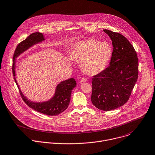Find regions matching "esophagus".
<instances>
[{"label": "esophagus", "mask_w": 155, "mask_h": 155, "mask_svg": "<svg viewBox=\"0 0 155 155\" xmlns=\"http://www.w3.org/2000/svg\"><path fill=\"white\" fill-rule=\"evenodd\" d=\"M87 81V79L86 78H82L81 80H80V83H85V82H86Z\"/></svg>", "instance_id": "34e87169"}]
</instances>
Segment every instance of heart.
Masks as SVG:
<instances>
[{
	"instance_id": "1",
	"label": "heart",
	"mask_w": 155,
	"mask_h": 155,
	"mask_svg": "<svg viewBox=\"0 0 155 155\" xmlns=\"http://www.w3.org/2000/svg\"><path fill=\"white\" fill-rule=\"evenodd\" d=\"M112 50L106 42L89 39L77 42L71 55L72 59L81 62V69L86 74L95 75L107 66Z\"/></svg>"
}]
</instances>
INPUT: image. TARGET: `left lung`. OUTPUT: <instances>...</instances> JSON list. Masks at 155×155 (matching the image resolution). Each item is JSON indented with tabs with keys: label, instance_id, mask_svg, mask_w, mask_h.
Listing matches in <instances>:
<instances>
[{
	"label": "left lung",
	"instance_id": "8db88e82",
	"mask_svg": "<svg viewBox=\"0 0 155 155\" xmlns=\"http://www.w3.org/2000/svg\"><path fill=\"white\" fill-rule=\"evenodd\" d=\"M104 31L112 40L113 51L110 66L93 76L91 99L96 108L109 111L128 100L138 78L139 64L135 49L124 36Z\"/></svg>",
	"mask_w": 155,
	"mask_h": 155
}]
</instances>
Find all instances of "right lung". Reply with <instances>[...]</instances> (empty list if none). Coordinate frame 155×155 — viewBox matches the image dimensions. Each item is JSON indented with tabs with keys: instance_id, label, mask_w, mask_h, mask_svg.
<instances>
[{
	"instance_id": "right-lung-1",
	"label": "right lung",
	"mask_w": 155,
	"mask_h": 155,
	"mask_svg": "<svg viewBox=\"0 0 155 155\" xmlns=\"http://www.w3.org/2000/svg\"><path fill=\"white\" fill-rule=\"evenodd\" d=\"M44 39L43 35L39 32H36L31 34L25 39L21 41L16 47L13 55V74L15 81L18 86L16 78L15 71V58L27 50L28 47L36 43L39 42ZM77 83L74 78H70L61 82L57 87L56 92L54 97L48 101L42 103H35L30 101L25 97L24 96L19 88V92L21 98L25 104L31 108L36 111L47 116H57L65 111L71 100V95L72 90L76 86ZM19 87V86H18Z\"/></svg>"
}]
</instances>
